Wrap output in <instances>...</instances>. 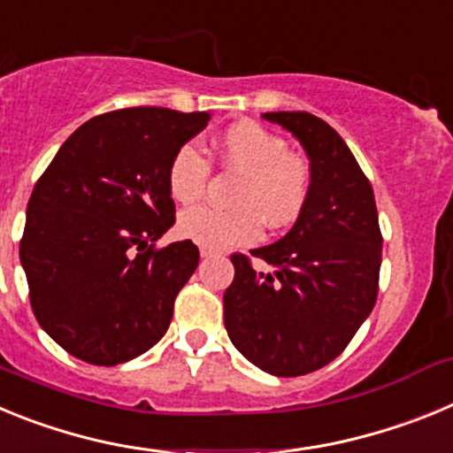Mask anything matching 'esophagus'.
I'll use <instances>...</instances> for the list:
<instances>
[{
	"instance_id": "esophagus-1",
	"label": "esophagus",
	"mask_w": 453,
	"mask_h": 453,
	"mask_svg": "<svg viewBox=\"0 0 453 453\" xmlns=\"http://www.w3.org/2000/svg\"><path fill=\"white\" fill-rule=\"evenodd\" d=\"M199 256L202 258H213V256H218V250H213V247H199Z\"/></svg>"
}]
</instances>
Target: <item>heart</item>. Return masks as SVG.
Instances as JSON below:
<instances>
[{"mask_svg": "<svg viewBox=\"0 0 453 453\" xmlns=\"http://www.w3.org/2000/svg\"><path fill=\"white\" fill-rule=\"evenodd\" d=\"M222 167L240 174L231 190V208L197 206L179 215L177 231L197 245L224 250L250 245L267 229H286L302 218L313 190V167L302 154L288 150L286 138L263 124L235 122L215 140ZM211 163L195 142L179 147L167 165V190L179 203L203 197Z\"/></svg>", "mask_w": 453, "mask_h": 453, "instance_id": "b5f03b06", "label": "heart"}]
</instances>
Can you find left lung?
Masks as SVG:
<instances>
[{"label":"left lung","mask_w":453,"mask_h":453,"mask_svg":"<svg viewBox=\"0 0 453 453\" xmlns=\"http://www.w3.org/2000/svg\"><path fill=\"white\" fill-rule=\"evenodd\" d=\"M302 142L313 190L274 245L234 254L224 326L247 361L274 376L329 365L361 329L379 295L381 229L374 192L345 140L306 111L263 115ZM264 263L253 267V258Z\"/></svg>","instance_id":"obj_1"}]
</instances>
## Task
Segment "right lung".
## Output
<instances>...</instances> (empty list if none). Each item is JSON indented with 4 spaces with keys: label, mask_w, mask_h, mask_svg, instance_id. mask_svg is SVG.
Listing matches in <instances>:
<instances>
[{
    "label": "right lung",
    "mask_w": 453,
    "mask_h": 453,
    "mask_svg": "<svg viewBox=\"0 0 453 453\" xmlns=\"http://www.w3.org/2000/svg\"><path fill=\"white\" fill-rule=\"evenodd\" d=\"M211 113L135 106L81 124L31 192L19 240L38 324L90 365H119L165 335L197 270L192 240L156 247L172 224L167 165Z\"/></svg>",
    "instance_id": "obj_1"
}]
</instances>
